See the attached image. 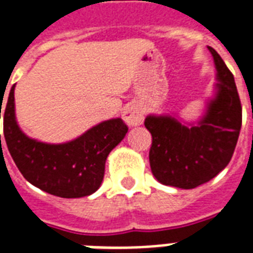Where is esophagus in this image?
Listing matches in <instances>:
<instances>
[{
	"instance_id": "obj_1",
	"label": "esophagus",
	"mask_w": 253,
	"mask_h": 253,
	"mask_svg": "<svg viewBox=\"0 0 253 253\" xmlns=\"http://www.w3.org/2000/svg\"><path fill=\"white\" fill-rule=\"evenodd\" d=\"M123 119L130 126H138L143 122V108L139 104H128L123 111Z\"/></svg>"
}]
</instances>
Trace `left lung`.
<instances>
[{"instance_id":"left-lung-1","label":"left lung","mask_w":253,"mask_h":253,"mask_svg":"<svg viewBox=\"0 0 253 253\" xmlns=\"http://www.w3.org/2000/svg\"><path fill=\"white\" fill-rule=\"evenodd\" d=\"M217 68V96L197 126L170 117H147L151 171L161 184L193 189L214 178L229 164L241 128V103L233 75L209 46Z\"/></svg>"}]
</instances>
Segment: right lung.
Returning <instances> with one entry per match:
<instances>
[{
    "instance_id": "add662e5",
    "label": "right lung",
    "mask_w": 253,
    "mask_h": 253,
    "mask_svg": "<svg viewBox=\"0 0 253 253\" xmlns=\"http://www.w3.org/2000/svg\"><path fill=\"white\" fill-rule=\"evenodd\" d=\"M1 108L2 103L0 119ZM127 130L126 123L118 118L92 127L75 141L49 145L31 139L20 130L14 117V85L3 106V135L14 164L32 185L57 197L79 198L96 192L107 155Z\"/></svg>"
}]
</instances>
